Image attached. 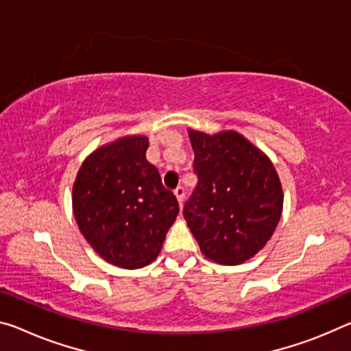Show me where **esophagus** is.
Listing matches in <instances>:
<instances>
[{
  "mask_svg": "<svg viewBox=\"0 0 351 351\" xmlns=\"http://www.w3.org/2000/svg\"><path fill=\"white\" fill-rule=\"evenodd\" d=\"M175 197L178 198V202H180V204H182V202H184V197H186V189L180 186L175 189Z\"/></svg>",
  "mask_w": 351,
  "mask_h": 351,
  "instance_id": "34e87169",
  "label": "esophagus"
}]
</instances>
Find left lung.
Wrapping results in <instances>:
<instances>
[{"mask_svg":"<svg viewBox=\"0 0 351 351\" xmlns=\"http://www.w3.org/2000/svg\"><path fill=\"white\" fill-rule=\"evenodd\" d=\"M197 187L184 219L206 258L248 261L269 242L282 213V187L271 160L236 131L189 130Z\"/></svg>","mask_w":351,"mask_h":351,"instance_id":"left-lung-1","label":"left lung"}]
</instances>
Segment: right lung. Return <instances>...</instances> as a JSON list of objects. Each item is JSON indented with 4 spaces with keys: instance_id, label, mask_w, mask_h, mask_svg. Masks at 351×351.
<instances>
[{
    "instance_id": "1",
    "label": "right lung",
    "mask_w": 351,
    "mask_h": 351,
    "mask_svg": "<svg viewBox=\"0 0 351 351\" xmlns=\"http://www.w3.org/2000/svg\"><path fill=\"white\" fill-rule=\"evenodd\" d=\"M148 137L128 136L99 147L73 184V213L86 241L108 263L141 269L158 258L180 213L158 169L147 160Z\"/></svg>"
}]
</instances>
